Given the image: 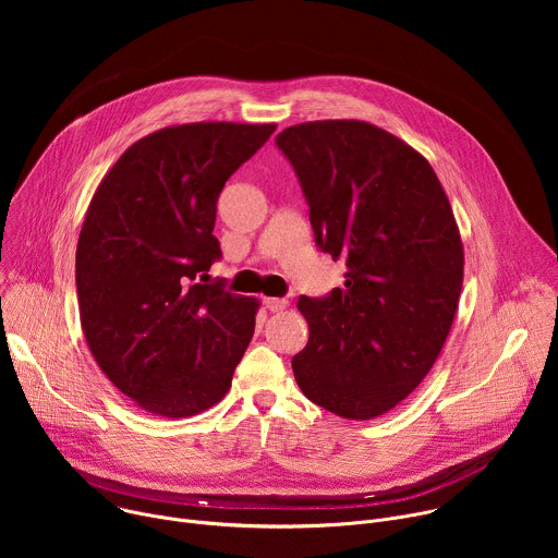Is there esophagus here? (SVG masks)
Wrapping results in <instances>:
<instances>
[{"instance_id": "34e87169", "label": "esophagus", "mask_w": 558, "mask_h": 558, "mask_svg": "<svg viewBox=\"0 0 558 558\" xmlns=\"http://www.w3.org/2000/svg\"><path fill=\"white\" fill-rule=\"evenodd\" d=\"M265 306L271 311V313H278V311H284L289 306V302L284 298H265Z\"/></svg>"}]
</instances>
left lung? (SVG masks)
I'll list each match as a JSON object with an SVG mask.
<instances>
[{"mask_svg":"<svg viewBox=\"0 0 558 558\" xmlns=\"http://www.w3.org/2000/svg\"><path fill=\"white\" fill-rule=\"evenodd\" d=\"M276 145L308 203L315 243L344 260V289L298 311L306 347L300 390L344 420H375L422 384L450 333L463 284V243L426 158L357 119L284 128Z\"/></svg>","mask_w":558,"mask_h":558,"instance_id":"obj_1","label":"left lung"}]
</instances>
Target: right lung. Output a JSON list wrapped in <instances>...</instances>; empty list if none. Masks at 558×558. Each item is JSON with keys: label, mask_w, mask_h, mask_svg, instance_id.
Returning a JSON list of instances; mask_svg holds the SVG:
<instances>
[{"label": "right lung", "mask_w": 558, "mask_h": 558, "mask_svg": "<svg viewBox=\"0 0 558 558\" xmlns=\"http://www.w3.org/2000/svg\"><path fill=\"white\" fill-rule=\"evenodd\" d=\"M274 130L161 128L132 143L93 194L76 243L78 317L99 368L141 411L181 420L211 409L254 338L260 300L196 278L220 258L211 231L227 179Z\"/></svg>", "instance_id": "add662e5"}]
</instances>
